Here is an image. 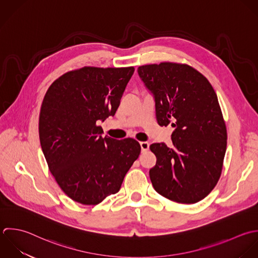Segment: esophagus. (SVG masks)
I'll use <instances>...</instances> for the list:
<instances>
[{
  "mask_svg": "<svg viewBox=\"0 0 258 258\" xmlns=\"http://www.w3.org/2000/svg\"><path fill=\"white\" fill-rule=\"evenodd\" d=\"M140 145H141V148H142V152H147L149 150L150 144L148 142H141Z\"/></svg>",
  "mask_w": 258,
  "mask_h": 258,
  "instance_id": "obj_1",
  "label": "esophagus"
}]
</instances>
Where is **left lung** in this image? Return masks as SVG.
Instances as JSON below:
<instances>
[{
	"mask_svg": "<svg viewBox=\"0 0 258 258\" xmlns=\"http://www.w3.org/2000/svg\"><path fill=\"white\" fill-rule=\"evenodd\" d=\"M138 72L155 95L158 123L175 127L172 148L150 146L157 157L152 184L169 200L197 203L218 183L226 152L227 130L216 92L188 64L161 62L140 66Z\"/></svg>",
	"mask_w": 258,
	"mask_h": 258,
	"instance_id": "obj_1",
	"label": "left lung"
}]
</instances>
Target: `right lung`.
<instances>
[{"mask_svg":"<svg viewBox=\"0 0 258 258\" xmlns=\"http://www.w3.org/2000/svg\"><path fill=\"white\" fill-rule=\"evenodd\" d=\"M134 66H84L58 77L48 88L39 114V138L48 168L73 201L96 205L119 191L139 158L132 138H102L98 120L114 115Z\"/></svg>","mask_w":258,"mask_h":258,"instance_id":"right-lung-1","label":"right lung"}]
</instances>
